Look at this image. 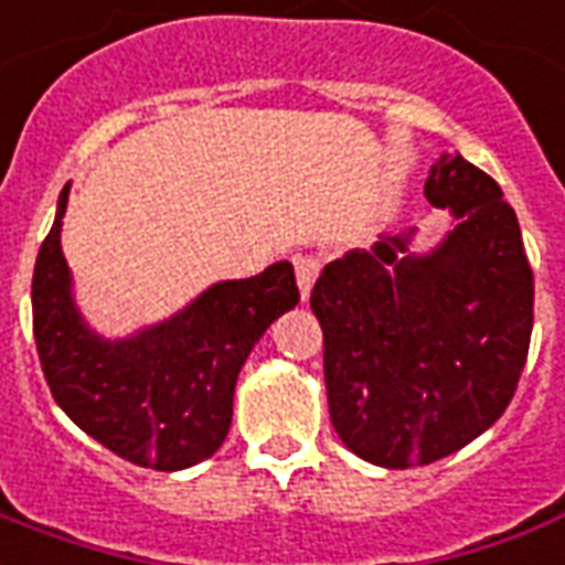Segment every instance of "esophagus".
<instances>
[{"label": "esophagus", "mask_w": 565, "mask_h": 565, "mask_svg": "<svg viewBox=\"0 0 565 565\" xmlns=\"http://www.w3.org/2000/svg\"><path fill=\"white\" fill-rule=\"evenodd\" d=\"M318 270H321V262L316 256H298L295 258V274H298V288L300 300H309V291L316 286Z\"/></svg>", "instance_id": "obj_1"}]
</instances>
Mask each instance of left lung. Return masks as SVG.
Masks as SVG:
<instances>
[{
    "mask_svg": "<svg viewBox=\"0 0 565 565\" xmlns=\"http://www.w3.org/2000/svg\"><path fill=\"white\" fill-rule=\"evenodd\" d=\"M426 199L452 214L417 253V228L330 262L312 312L324 330L333 428L379 468L431 465L507 411L533 330V270L503 190L461 154L428 169Z\"/></svg>",
    "mask_w": 565,
    "mask_h": 565,
    "instance_id": "8db88e82",
    "label": "left lung"
}]
</instances>
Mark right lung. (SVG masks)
<instances>
[{"label": "right lung", "mask_w": 565, "mask_h": 565, "mask_svg": "<svg viewBox=\"0 0 565 565\" xmlns=\"http://www.w3.org/2000/svg\"><path fill=\"white\" fill-rule=\"evenodd\" d=\"M67 193L41 244L32 324L50 393L86 435L139 468L184 470L211 459L232 426L237 372L265 330L300 300L291 262L223 279L175 316L106 339L74 298L62 253Z\"/></svg>", "instance_id": "1"}]
</instances>
